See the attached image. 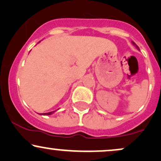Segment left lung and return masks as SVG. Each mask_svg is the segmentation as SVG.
<instances>
[{
    "mask_svg": "<svg viewBox=\"0 0 161 161\" xmlns=\"http://www.w3.org/2000/svg\"><path fill=\"white\" fill-rule=\"evenodd\" d=\"M132 43H133V46H136V49H138V50H139V47H138V46H136V43H135V42H133L132 41Z\"/></svg>",
    "mask_w": 161,
    "mask_h": 161,
    "instance_id": "1",
    "label": "left lung"
}]
</instances>
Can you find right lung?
I'll return each instance as SVG.
<instances>
[{
	"instance_id": "obj_1",
	"label": "right lung",
	"mask_w": 161,
	"mask_h": 161,
	"mask_svg": "<svg viewBox=\"0 0 161 161\" xmlns=\"http://www.w3.org/2000/svg\"><path fill=\"white\" fill-rule=\"evenodd\" d=\"M55 111H53V112H47V113H40V115H52V113H54Z\"/></svg>"
}]
</instances>
